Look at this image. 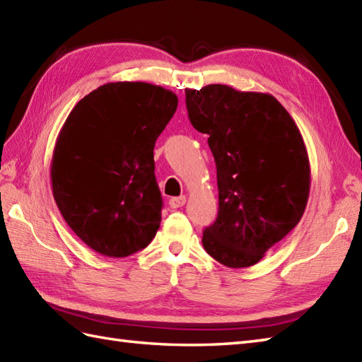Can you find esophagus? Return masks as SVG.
Listing matches in <instances>:
<instances>
[{"mask_svg":"<svg viewBox=\"0 0 362 362\" xmlns=\"http://www.w3.org/2000/svg\"><path fill=\"white\" fill-rule=\"evenodd\" d=\"M185 204H187V197L185 196H180V197H171L170 199V206L171 208H180V206H183Z\"/></svg>","mask_w":362,"mask_h":362,"instance_id":"esophagus-1","label":"esophagus"}]
</instances>
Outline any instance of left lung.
Segmentation results:
<instances>
[{"label":"left lung","mask_w":362,"mask_h":362,"mask_svg":"<svg viewBox=\"0 0 362 362\" xmlns=\"http://www.w3.org/2000/svg\"><path fill=\"white\" fill-rule=\"evenodd\" d=\"M191 124L208 136L219 213L204 231L206 253L230 268L257 264L299 223L310 162L295 120L262 92L226 85L185 89Z\"/></svg>","instance_id":"1"}]
</instances>
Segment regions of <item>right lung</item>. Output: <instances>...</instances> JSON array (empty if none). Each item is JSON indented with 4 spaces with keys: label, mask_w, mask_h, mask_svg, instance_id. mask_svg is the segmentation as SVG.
I'll return each mask as SVG.
<instances>
[{
    "label": "right lung",
    "mask_w": 362,
    "mask_h": 362,
    "mask_svg": "<svg viewBox=\"0 0 362 362\" xmlns=\"http://www.w3.org/2000/svg\"><path fill=\"white\" fill-rule=\"evenodd\" d=\"M177 95L143 81L106 83L75 105L50 163L63 219L97 253L126 257L146 248L162 221L154 145Z\"/></svg>",
    "instance_id": "right-lung-1"
}]
</instances>
